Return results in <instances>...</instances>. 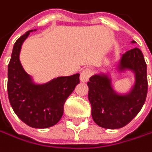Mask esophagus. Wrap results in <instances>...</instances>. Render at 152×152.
<instances>
[{
    "label": "esophagus",
    "instance_id": "esophagus-1",
    "mask_svg": "<svg viewBox=\"0 0 152 152\" xmlns=\"http://www.w3.org/2000/svg\"><path fill=\"white\" fill-rule=\"evenodd\" d=\"M90 77H91V70L86 68V69L83 70L80 74V81L83 83L87 82Z\"/></svg>",
    "mask_w": 152,
    "mask_h": 152
}]
</instances>
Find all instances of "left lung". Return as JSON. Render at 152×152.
<instances>
[{"label":"left lung","mask_w":152,"mask_h":152,"mask_svg":"<svg viewBox=\"0 0 152 152\" xmlns=\"http://www.w3.org/2000/svg\"><path fill=\"white\" fill-rule=\"evenodd\" d=\"M115 69L119 73L130 71L134 74V82L127 93L120 94L115 90L110 70L94 74L87 83L93 119L99 126L107 129L126 126L142 110L148 91L147 65L140 49L134 48L121 54Z\"/></svg>","instance_id":"1"}]
</instances>
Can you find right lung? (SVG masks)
I'll return each mask as SVG.
<instances>
[{"label": "right lung", "instance_id": "obj_1", "mask_svg": "<svg viewBox=\"0 0 152 152\" xmlns=\"http://www.w3.org/2000/svg\"><path fill=\"white\" fill-rule=\"evenodd\" d=\"M27 31L15 42L8 65V95L16 115L34 128H48L61 118L64 104L79 81V73L58 77L44 84H36L23 68L19 60L21 47Z\"/></svg>", "mask_w": 152, "mask_h": 152}]
</instances>
